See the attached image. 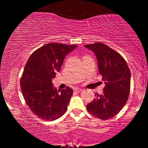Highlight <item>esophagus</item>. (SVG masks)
Segmentation results:
<instances>
[{"label":"esophagus","instance_id":"obj_1","mask_svg":"<svg viewBox=\"0 0 148 148\" xmlns=\"http://www.w3.org/2000/svg\"><path fill=\"white\" fill-rule=\"evenodd\" d=\"M74 90L75 91V92H82V91H83V89L82 88H76L74 89Z\"/></svg>","mask_w":148,"mask_h":148}]
</instances>
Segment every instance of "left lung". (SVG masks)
<instances>
[{"label": "left lung", "mask_w": 148, "mask_h": 148, "mask_svg": "<svg viewBox=\"0 0 148 148\" xmlns=\"http://www.w3.org/2000/svg\"><path fill=\"white\" fill-rule=\"evenodd\" d=\"M84 46L96 56L99 73L105 83L104 92L95 94L96 98L87 105V109L97 118L108 120L126 104L130 92V70L123 56L108 46L98 42Z\"/></svg>", "instance_id": "1"}]
</instances>
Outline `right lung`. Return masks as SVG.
<instances>
[{
    "mask_svg": "<svg viewBox=\"0 0 148 148\" xmlns=\"http://www.w3.org/2000/svg\"><path fill=\"white\" fill-rule=\"evenodd\" d=\"M77 45L49 43L31 54L24 68L21 82L24 100L30 110L44 121H54L62 116L73 90L69 87L57 90L52 84L65 56Z\"/></svg>",
    "mask_w": 148,
    "mask_h": 148,
    "instance_id": "obj_1",
    "label": "right lung"
}]
</instances>
